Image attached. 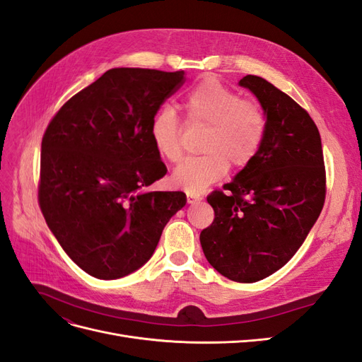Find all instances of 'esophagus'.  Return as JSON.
Here are the masks:
<instances>
[{
	"mask_svg": "<svg viewBox=\"0 0 362 362\" xmlns=\"http://www.w3.org/2000/svg\"><path fill=\"white\" fill-rule=\"evenodd\" d=\"M202 198L201 196H196V194H187V202L189 204H196V202H199Z\"/></svg>",
	"mask_w": 362,
	"mask_h": 362,
	"instance_id": "1",
	"label": "esophagus"
}]
</instances>
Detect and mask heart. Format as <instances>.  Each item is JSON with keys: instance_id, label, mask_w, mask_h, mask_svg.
I'll return each instance as SVG.
<instances>
[{"instance_id": "heart-1", "label": "heart", "mask_w": 362, "mask_h": 362, "mask_svg": "<svg viewBox=\"0 0 362 362\" xmlns=\"http://www.w3.org/2000/svg\"><path fill=\"white\" fill-rule=\"evenodd\" d=\"M182 108L190 127L205 128L199 157L187 158L175 169L172 181L189 194H199L221 180L228 168L245 169L257 158L267 134L262 107L242 100L216 78H205L185 95ZM151 139L158 154L170 163L182 157V128L169 107L151 120Z\"/></svg>"}]
</instances>
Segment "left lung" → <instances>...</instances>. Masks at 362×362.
<instances>
[{"label":"left lung","mask_w":362,"mask_h":362,"mask_svg":"<svg viewBox=\"0 0 362 362\" xmlns=\"http://www.w3.org/2000/svg\"><path fill=\"white\" fill-rule=\"evenodd\" d=\"M267 116L257 158L206 201L213 223L202 229L208 262L235 282H257L286 266L319 218L326 196L320 133L308 112L272 83L246 75Z\"/></svg>","instance_id":"obj_1"}]
</instances>
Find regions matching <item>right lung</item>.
Returning a JSON list of instances; mask_svg holds the SVG:
<instances>
[{
	"mask_svg": "<svg viewBox=\"0 0 362 362\" xmlns=\"http://www.w3.org/2000/svg\"><path fill=\"white\" fill-rule=\"evenodd\" d=\"M184 71L115 68L74 95L42 139L37 199L69 258L98 279L129 275L152 257L182 192H144L168 169L151 120Z\"/></svg>",
	"mask_w": 362,
	"mask_h": 362,
	"instance_id": "obj_1",
	"label": "right lung"
}]
</instances>
